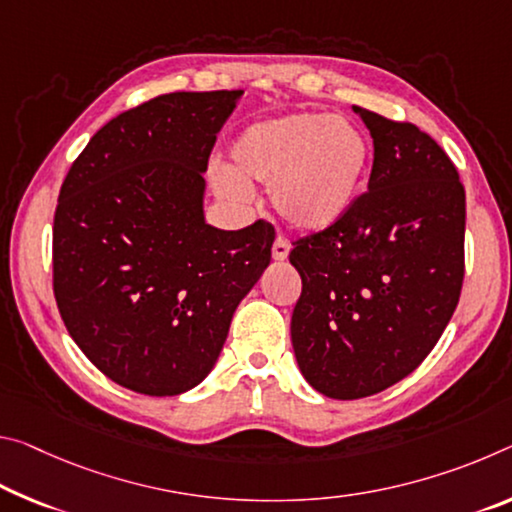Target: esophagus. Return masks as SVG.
I'll use <instances>...</instances> for the list:
<instances>
[{
	"label": "esophagus",
	"mask_w": 512,
	"mask_h": 512,
	"mask_svg": "<svg viewBox=\"0 0 512 512\" xmlns=\"http://www.w3.org/2000/svg\"><path fill=\"white\" fill-rule=\"evenodd\" d=\"M287 255H289V243H287V239L278 237L273 241V259L275 262H285Z\"/></svg>",
	"instance_id": "34e87169"
}]
</instances>
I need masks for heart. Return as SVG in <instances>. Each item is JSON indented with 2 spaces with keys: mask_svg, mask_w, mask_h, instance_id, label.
<instances>
[{
  "mask_svg": "<svg viewBox=\"0 0 512 512\" xmlns=\"http://www.w3.org/2000/svg\"><path fill=\"white\" fill-rule=\"evenodd\" d=\"M369 139L346 118L291 113L243 129L218 177L227 198H248V182H271V205L289 225L328 230L351 212L369 168Z\"/></svg>",
  "mask_w": 512,
  "mask_h": 512,
  "instance_id": "obj_1",
  "label": "heart"
}]
</instances>
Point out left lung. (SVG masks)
<instances>
[{
    "instance_id": "1",
    "label": "left lung",
    "mask_w": 512,
    "mask_h": 512,
    "mask_svg": "<svg viewBox=\"0 0 512 512\" xmlns=\"http://www.w3.org/2000/svg\"><path fill=\"white\" fill-rule=\"evenodd\" d=\"M373 139L369 191L342 221L298 239L291 314L298 369L353 401L415 371L456 312L465 278V189L431 136L353 107Z\"/></svg>"
}]
</instances>
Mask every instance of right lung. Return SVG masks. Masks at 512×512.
<instances>
[{"label":"right lung","instance_id":"obj_1","mask_svg":"<svg viewBox=\"0 0 512 512\" xmlns=\"http://www.w3.org/2000/svg\"><path fill=\"white\" fill-rule=\"evenodd\" d=\"M241 95L168 93L120 113L63 180L56 305L81 353L132 392L177 396L200 385L271 262L273 225L205 221L202 173Z\"/></svg>","mask_w":512,"mask_h":512}]
</instances>
